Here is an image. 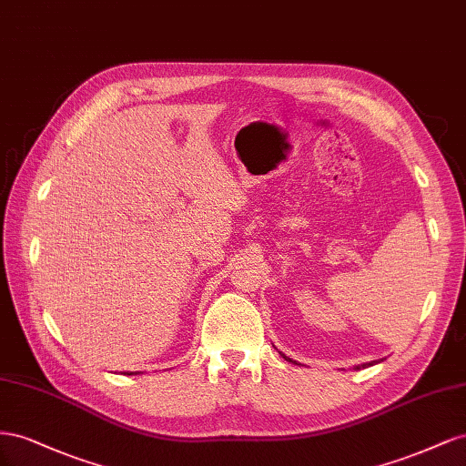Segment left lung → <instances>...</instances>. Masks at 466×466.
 <instances>
[{
  "mask_svg": "<svg viewBox=\"0 0 466 466\" xmlns=\"http://www.w3.org/2000/svg\"><path fill=\"white\" fill-rule=\"evenodd\" d=\"M283 357H285V355H283ZM285 359H287V357H285ZM289 361H290V359H289ZM369 365H370V363H369ZM361 367H365V365H361ZM357 369H359V367H357Z\"/></svg>",
  "mask_w": 466,
  "mask_h": 466,
  "instance_id": "obj_1",
  "label": "left lung"
}]
</instances>
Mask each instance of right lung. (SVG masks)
<instances>
[{
  "label": "right lung",
  "mask_w": 466,
  "mask_h": 466,
  "mask_svg": "<svg viewBox=\"0 0 466 466\" xmlns=\"http://www.w3.org/2000/svg\"><path fill=\"white\" fill-rule=\"evenodd\" d=\"M130 375H132V373H130Z\"/></svg>",
  "instance_id": "obj_1"
}]
</instances>
